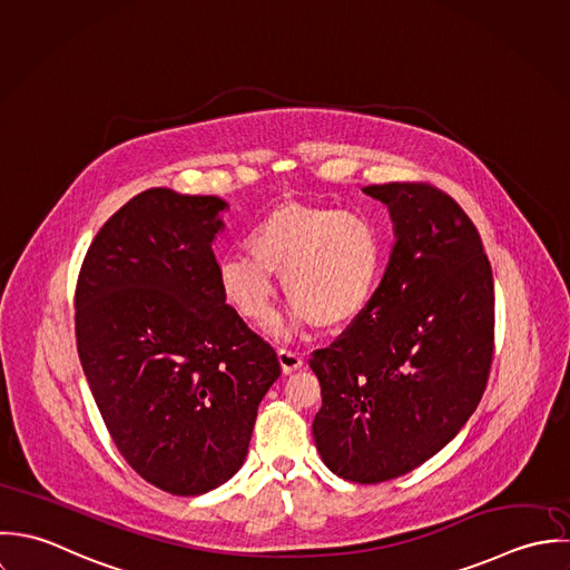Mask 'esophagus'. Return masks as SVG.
Wrapping results in <instances>:
<instances>
[{
  "mask_svg": "<svg viewBox=\"0 0 570 570\" xmlns=\"http://www.w3.org/2000/svg\"><path fill=\"white\" fill-rule=\"evenodd\" d=\"M277 356H279V363H282L284 374H293V372L302 370L304 363H306L299 352H293V350H286V347H282V350L277 352Z\"/></svg>",
  "mask_w": 570,
  "mask_h": 570,
  "instance_id": "1",
  "label": "esophagus"
}]
</instances>
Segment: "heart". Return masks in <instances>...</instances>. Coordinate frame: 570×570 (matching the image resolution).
Wrapping results in <instances>:
<instances>
[{
    "label": "heart",
    "mask_w": 570,
    "mask_h": 570,
    "mask_svg": "<svg viewBox=\"0 0 570 570\" xmlns=\"http://www.w3.org/2000/svg\"><path fill=\"white\" fill-rule=\"evenodd\" d=\"M248 253L218 264V286L228 308L250 324L268 322L275 302L273 275L293 304L277 335L315 324L342 331L372 304L385 268V237L365 214L284 203L250 230Z\"/></svg>",
    "instance_id": "1"
}]
</instances>
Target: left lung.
Here are the masks:
<instances>
[{"label": "left lung", "instance_id": "8db88e82", "mask_svg": "<svg viewBox=\"0 0 570 570\" xmlns=\"http://www.w3.org/2000/svg\"><path fill=\"white\" fill-rule=\"evenodd\" d=\"M390 207L396 244L367 311L311 367L322 460L376 484L439 454L478 407L493 361L495 297L475 225L430 183L363 189Z\"/></svg>", "mask_w": 570, "mask_h": 570}]
</instances>
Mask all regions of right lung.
Here are the masks:
<instances>
[{
	"mask_svg": "<svg viewBox=\"0 0 570 570\" xmlns=\"http://www.w3.org/2000/svg\"><path fill=\"white\" fill-rule=\"evenodd\" d=\"M225 207L138 194L92 239L75 291L79 358L116 450L171 495L207 493L242 466L282 374L220 293L212 244Z\"/></svg>",
	"mask_w": 570,
	"mask_h": 570,
	"instance_id": "1",
	"label": "right lung"
}]
</instances>
